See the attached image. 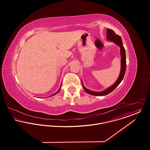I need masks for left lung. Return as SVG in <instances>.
Returning a JSON list of instances; mask_svg holds the SVG:
<instances>
[{
	"label": "left lung",
	"instance_id": "8db88e82",
	"mask_svg": "<svg viewBox=\"0 0 150 150\" xmlns=\"http://www.w3.org/2000/svg\"><path fill=\"white\" fill-rule=\"evenodd\" d=\"M107 39L108 40H110L111 42H113L114 43L117 44L118 46H120V52H121V72L119 76V77L118 78L116 82L110 88H108L106 90L100 92H96L89 91L86 88L83 86V88L85 90L86 92L88 93L94 95V96H105L107 94L111 92L112 91H114L118 86L121 83L122 80H123L125 71H126V67H127V62H126V55H125V50L123 44L122 42V40L121 37L117 35L114 30L110 29H107Z\"/></svg>",
	"mask_w": 150,
	"mask_h": 150
}]
</instances>
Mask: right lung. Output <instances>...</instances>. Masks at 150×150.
<instances>
[{
    "instance_id": "obj_1",
    "label": "right lung",
    "mask_w": 150,
    "mask_h": 150,
    "mask_svg": "<svg viewBox=\"0 0 150 150\" xmlns=\"http://www.w3.org/2000/svg\"><path fill=\"white\" fill-rule=\"evenodd\" d=\"M61 87H60V88H59V90H58V91H57V92H56V93H54V95H55V94H57V93H58V92H59V91H60V89H61Z\"/></svg>"
}]
</instances>
